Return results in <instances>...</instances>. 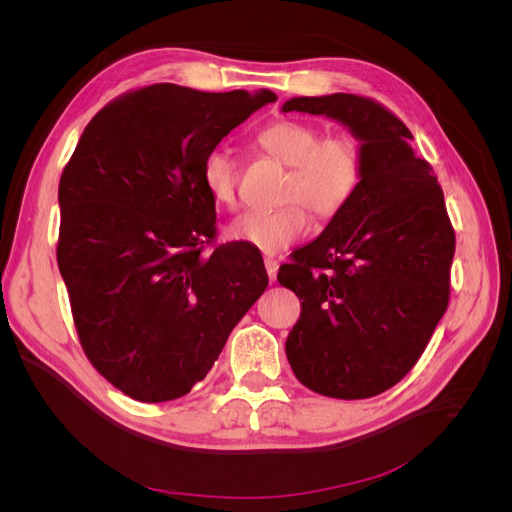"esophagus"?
Wrapping results in <instances>:
<instances>
[{
  "instance_id": "1",
  "label": "esophagus",
  "mask_w": 512,
  "mask_h": 512,
  "mask_svg": "<svg viewBox=\"0 0 512 512\" xmlns=\"http://www.w3.org/2000/svg\"><path fill=\"white\" fill-rule=\"evenodd\" d=\"M265 267H267V273H269V280L275 282L277 269H280V262H277L275 258H265Z\"/></svg>"
}]
</instances>
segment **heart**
<instances>
[{"mask_svg": "<svg viewBox=\"0 0 512 512\" xmlns=\"http://www.w3.org/2000/svg\"><path fill=\"white\" fill-rule=\"evenodd\" d=\"M258 147L288 166L282 188V207L247 211L226 228V235L260 252L277 254L307 235L309 215L331 220L342 213L359 190L363 149L352 134L322 136L314 123L280 119L258 134ZM239 166L226 149H213L203 160V185L215 205L232 207L237 200ZM306 208L303 210L302 207Z\"/></svg>", "mask_w": 512, "mask_h": 512, "instance_id": "obj_1", "label": "heart"}]
</instances>
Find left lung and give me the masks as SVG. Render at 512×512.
<instances>
[{"label":"left lung","mask_w":512,"mask_h":512,"mask_svg":"<svg viewBox=\"0 0 512 512\" xmlns=\"http://www.w3.org/2000/svg\"><path fill=\"white\" fill-rule=\"evenodd\" d=\"M284 113L342 123L363 149L359 190L280 267L301 318L286 339L301 384L335 399L384 393L421 359L451 292L455 230L412 132L371 98H290Z\"/></svg>","instance_id":"8db88e82"}]
</instances>
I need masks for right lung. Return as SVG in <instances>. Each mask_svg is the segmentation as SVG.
<instances>
[{
  "label": "right lung",
  "mask_w": 512,
  "mask_h": 512,
  "mask_svg": "<svg viewBox=\"0 0 512 512\" xmlns=\"http://www.w3.org/2000/svg\"><path fill=\"white\" fill-rule=\"evenodd\" d=\"M269 89L130 91L87 123L59 179L57 265L81 346L132 399L188 395L269 284L260 252L215 239L203 160Z\"/></svg>",
  "instance_id": "right-lung-1"
}]
</instances>
